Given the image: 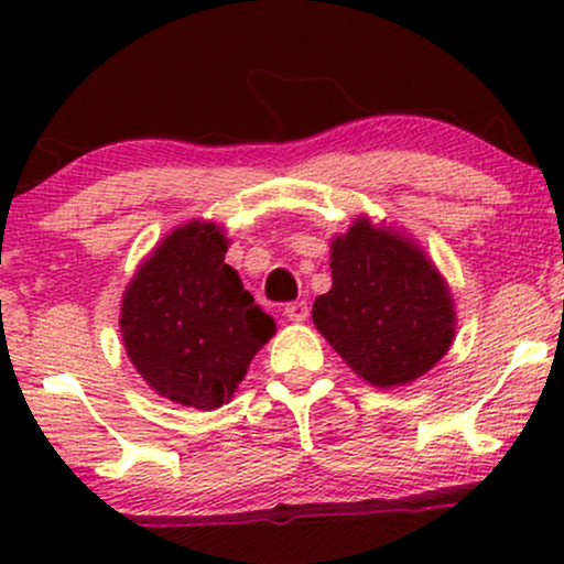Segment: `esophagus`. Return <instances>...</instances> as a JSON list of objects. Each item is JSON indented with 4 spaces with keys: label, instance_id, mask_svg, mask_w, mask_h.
Returning a JSON list of instances; mask_svg holds the SVG:
<instances>
[{
    "label": "esophagus",
    "instance_id": "obj_1",
    "mask_svg": "<svg viewBox=\"0 0 564 564\" xmlns=\"http://www.w3.org/2000/svg\"><path fill=\"white\" fill-rule=\"evenodd\" d=\"M283 313H286V318H289V321L302 323V321H307L310 307H307V302H289V304H286V310H283Z\"/></svg>",
    "mask_w": 564,
    "mask_h": 564
}]
</instances>
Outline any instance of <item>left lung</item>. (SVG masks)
<instances>
[{
	"mask_svg": "<svg viewBox=\"0 0 564 564\" xmlns=\"http://www.w3.org/2000/svg\"><path fill=\"white\" fill-rule=\"evenodd\" d=\"M332 278L313 321L358 377L377 387L408 384L448 352L453 302L419 246L358 219L332 246Z\"/></svg>",
	"mask_w": 564,
	"mask_h": 564,
	"instance_id": "left-lung-1",
	"label": "left lung"
}]
</instances>
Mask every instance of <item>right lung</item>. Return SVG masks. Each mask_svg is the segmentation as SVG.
Masks as SVG:
<instances>
[{
  "instance_id": "add662e5",
  "label": "right lung",
  "mask_w": 564,
  "mask_h": 564,
  "mask_svg": "<svg viewBox=\"0 0 564 564\" xmlns=\"http://www.w3.org/2000/svg\"><path fill=\"white\" fill-rule=\"evenodd\" d=\"M225 251L217 225H183L142 262L121 302V336L142 379L161 398L200 411L230 400L275 334Z\"/></svg>"
}]
</instances>
